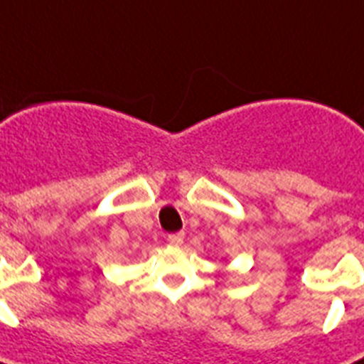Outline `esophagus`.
<instances>
[{
	"label": "esophagus",
	"mask_w": 364,
	"mask_h": 364,
	"mask_svg": "<svg viewBox=\"0 0 364 364\" xmlns=\"http://www.w3.org/2000/svg\"><path fill=\"white\" fill-rule=\"evenodd\" d=\"M167 240H169V243H173V245H182V243H184V232L169 234V236H167Z\"/></svg>",
	"instance_id": "1"
}]
</instances>
